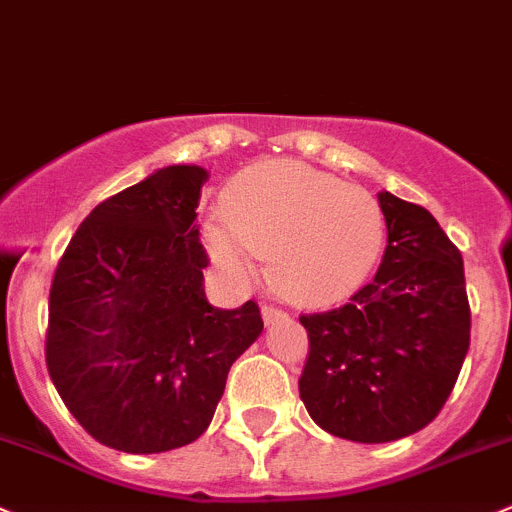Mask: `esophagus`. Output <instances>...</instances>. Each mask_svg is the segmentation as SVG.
I'll list each match as a JSON object with an SVG mask.
<instances>
[{
	"instance_id": "obj_1",
	"label": "esophagus",
	"mask_w": 512,
	"mask_h": 512,
	"mask_svg": "<svg viewBox=\"0 0 512 512\" xmlns=\"http://www.w3.org/2000/svg\"><path fill=\"white\" fill-rule=\"evenodd\" d=\"M282 315H285V310H282V307H277V305H262V317H265V322L277 320V317H282Z\"/></svg>"
}]
</instances>
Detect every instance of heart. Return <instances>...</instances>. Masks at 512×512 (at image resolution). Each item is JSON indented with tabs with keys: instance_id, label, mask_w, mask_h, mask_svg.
I'll use <instances>...</instances> for the list:
<instances>
[{
	"instance_id": "b5f03b06",
	"label": "heart",
	"mask_w": 512,
	"mask_h": 512,
	"mask_svg": "<svg viewBox=\"0 0 512 512\" xmlns=\"http://www.w3.org/2000/svg\"><path fill=\"white\" fill-rule=\"evenodd\" d=\"M385 222L375 197L325 172L277 160L227 185L222 217L205 222L210 255L237 280H252L260 257L295 300L325 302L355 290L375 267Z\"/></svg>"
}]
</instances>
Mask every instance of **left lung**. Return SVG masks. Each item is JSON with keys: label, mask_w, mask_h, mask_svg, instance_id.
Listing matches in <instances>:
<instances>
[{"label": "left lung", "mask_w": 512, "mask_h": 512, "mask_svg": "<svg viewBox=\"0 0 512 512\" xmlns=\"http://www.w3.org/2000/svg\"><path fill=\"white\" fill-rule=\"evenodd\" d=\"M388 247L350 302L300 315V398L337 438L390 443L433 423L470 347L463 255L425 207L380 192Z\"/></svg>", "instance_id": "8db88e82"}]
</instances>
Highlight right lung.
<instances>
[{"instance_id": "obj_1", "label": "right lung", "mask_w": 512, "mask_h": 512, "mask_svg": "<svg viewBox=\"0 0 512 512\" xmlns=\"http://www.w3.org/2000/svg\"><path fill=\"white\" fill-rule=\"evenodd\" d=\"M207 172L157 170L99 202L59 257L44 355L59 398L102 445L165 453L200 438L232 362L257 340L255 300L207 302L197 202Z\"/></svg>"}]
</instances>
